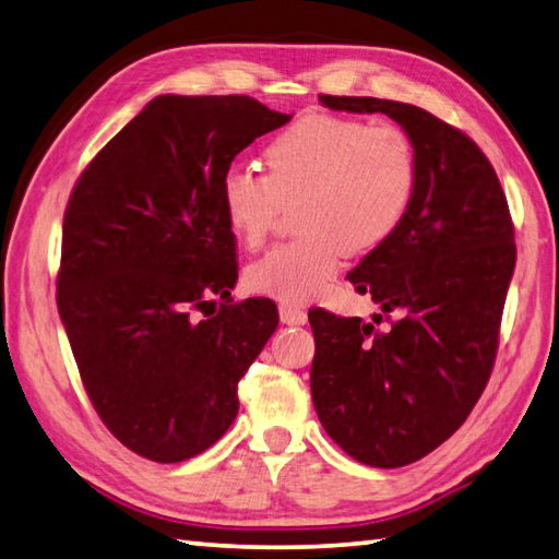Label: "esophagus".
Segmentation results:
<instances>
[{"mask_svg": "<svg viewBox=\"0 0 559 559\" xmlns=\"http://www.w3.org/2000/svg\"><path fill=\"white\" fill-rule=\"evenodd\" d=\"M278 312H281V322H283V324L300 326V324L307 322V312L302 310V307H298V305L283 302V305L278 307Z\"/></svg>", "mask_w": 559, "mask_h": 559, "instance_id": "34e87169", "label": "esophagus"}]
</instances>
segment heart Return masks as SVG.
<instances>
[{"instance_id":"b5f03b06","label":"heart","mask_w":559,"mask_h":559,"mask_svg":"<svg viewBox=\"0 0 559 559\" xmlns=\"http://www.w3.org/2000/svg\"><path fill=\"white\" fill-rule=\"evenodd\" d=\"M269 173L230 165L218 194L228 228L257 249L276 228L283 206L295 209L290 242L273 247L247 269V286L286 302L317 298L341 254L358 257L384 245L406 218L420 163L411 134L396 124L312 112L264 151Z\"/></svg>"}]
</instances>
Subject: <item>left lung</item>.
I'll use <instances>...</instances> for the list:
<instances>
[{"mask_svg": "<svg viewBox=\"0 0 559 559\" xmlns=\"http://www.w3.org/2000/svg\"><path fill=\"white\" fill-rule=\"evenodd\" d=\"M331 110L384 112L411 134L420 177L399 230L348 273L390 324L310 312L312 401L355 461L401 468L454 435L500 346L516 264L514 223L488 156L461 129L408 103L319 96Z\"/></svg>", "mask_w": 559, "mask_h": 559, "instance_id": "obj_1", "label": "left lung"}]
</instances>
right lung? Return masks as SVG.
<instances>
[{
	"instance_id": "1",
	"label": "right lung",
	"mask_w": 559,
	"mask_h": 559,
	"mask_svg": "<svg viewBox=\"0 0 559 559\" xmlns=\"http://www.w3.org/2000/svg\"><path fill=\"white\" fill-rule=\"evenodd\" d=\"M286 122L249 96H158L71 189L57 310L93 408L148 461L218 442L237 382L278 326L273 300L230 298L237 254L218 185Z\"/></svg>"
}]
</instances>
